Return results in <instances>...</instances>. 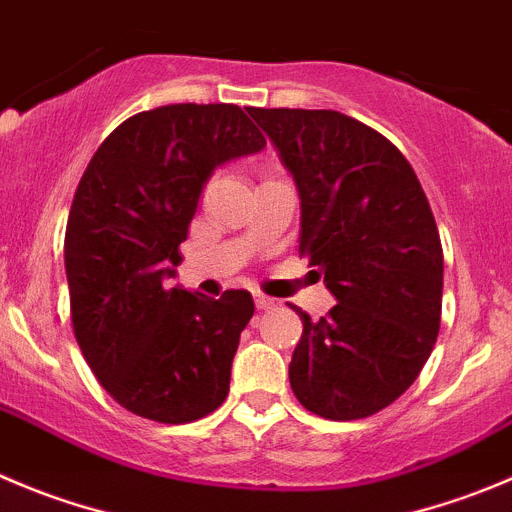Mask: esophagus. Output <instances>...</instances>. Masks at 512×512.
I'll return each mask as SVG.
<instances>
[{"label": "esophagus", "mask_w": 512, "mask_h": 512, "mask_svg": "<svg viewBox=\"0 0 512 512\" xmlns=\"http://www.w3.org/2000/svg\"><path fill=\"white\" fill-rule=\"evenodd\" d=\"M253 301H256V309L261 311H269V309H276L279 306V301L271 299V296L261 294V291H253Z\"/></svg>", "instance_id": "obj_1"}]
</instances>
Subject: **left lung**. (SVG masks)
I'll return each mask as SVG.
<instances>
[{"label":"left lung","mask_w":512,"mask_h":512,"mask_svg":"<svg viewBox=\"0 0 512 512\" xmlns=\"http://www.w3.org/2000/svg\"><path fill=\"white\" fill-rule=\"evenodd\" d=\"M301 198L299 251L339 301L301 309L296 399L326 420L392 405L422 372L442 314V243L425 191L384 135L337 110L251 107ZM316 274V271H314Z\"/></svg>","instance_id":"obj_1"}]
</instances>
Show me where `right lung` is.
<instances>
[{"label":"right lung","mask_w":512,"mask_h":512,"mask_svg":"<svg viewBox=\"0 0 512 512\" xmlns=\"http://www.w3.org/2000/svg\"><path fill=\"white\" fill-rule=\"evenodd\" d=\"M238 105H163L107 135L82 173L65 233L75 339L107 394L145 420L183 425L223 405L248 291L211 299L168 279L206 180L264 150Z\"/></svg>","instance_id":"add662e5"}]
</instances>
